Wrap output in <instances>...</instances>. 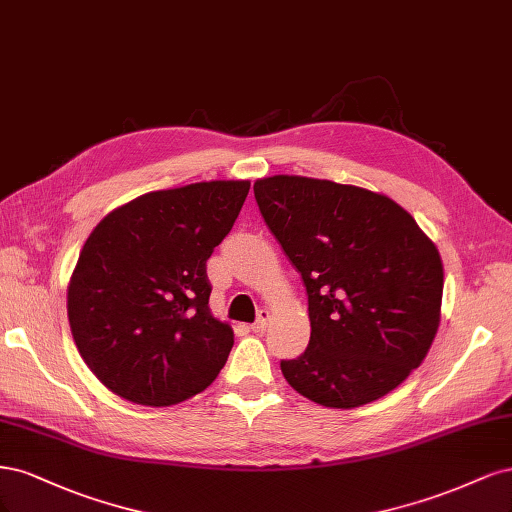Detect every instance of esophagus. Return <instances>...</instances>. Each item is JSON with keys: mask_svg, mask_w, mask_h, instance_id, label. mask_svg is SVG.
Masks as SVG:
<instances>
[{"mask_svg": "<svg viewBox=\"0 0 512 512\" xmlns=\"http://www.w3.org/2000/svg\"><path fill=\"white\" fill-rule=\"evenodd\" d=\"M268 321H270V312L268 310H259V315H257L255 323L251 325V329H253V332H263V327L268 325Z\"/></svg>", "mask_w": 512, "mask_h": 512, "instance_id": "34e87169", "label": "esophagus"}]
</instances>
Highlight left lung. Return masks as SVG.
<instances>
[{
  "instance_id": "1",
  "label": "left lung",
  "mask_w": 512,
  "mask_h": 512,
  "mask_svg": "<svg viewBox=\"0 0 512 512\" xmlns=\"http://www.w3.org/2000/svg\"><path fill=\"white\" fill-rule=\"evenodd\" d=\"M263 221L302 274L310 340L280 361L287 383L329 408L383 398L436 336L442 261L410 214L368 189L304 176L253 185Z\"/></svg>"
}]
</instances>
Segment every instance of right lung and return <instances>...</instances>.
<instances>
[{"mask_svg":"<svg viewBox=\"0 0 512 512\" xmlns=\"http://www.w3.org/2000/svg\"><path fill=\"white\" fill-rule=\"evenodd\" d=\"M249 180L153 191L110 212L68 287L80 357L121 398L170 406L206 389L234 332L210 315L206 261L232 232Z\"/></svg>","mask_w":512,"mask_h":512,"instance_id":"add662e5","label":"right lung"}]
</instances>
